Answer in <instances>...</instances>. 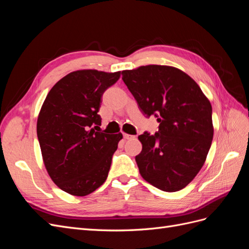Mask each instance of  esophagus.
<instances>
[{
	"mask_svg": "<svg viewBox=\"0 0 249 249\" xmlns=\"http://www.w3.org/2000/svg\"><path fill=\"white\" fill-rule=\"evenodd\" d=\"M124 139H132V138H134V136H132V135L124 134Z\"/></svg>",
	"mask_w": 249,
	"mask_h": 249,
	"instance_id": "1",
	"label": "esophagus"
}]
</instances>
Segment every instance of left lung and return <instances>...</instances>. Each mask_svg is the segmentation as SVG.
Wrapping results in <instances>:
<instances>
[{"label":"left lung","instance_id":"8db88e82","mask_svg":"<svg viewBox=\"0 0 249 249\" xmlns=\"http://www.w3.org/2000/svg\"><path fill=\"white\" fill-rule=\"evenodd\" d=\"M122 74L143 115L160 124L155 134L138 136L142 150L135 160L141 177L162 191L183 189L212 144V106L196 82L176 67L146 65Z\"/></svg>","mask_w":249,"mask_h":249}]
</instances>
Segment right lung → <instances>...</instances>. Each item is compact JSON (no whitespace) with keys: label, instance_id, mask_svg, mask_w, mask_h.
<instances>
[{"label":"right lung","instance_id":"right-lung-1","mask_svg":"<svg viewBox=\"0 0 249 249\" xmlns=\"http://www.w3.org/2000/svg\"><path fill=\"white\" fill-rule=\"evenodd\" d=\"M120 71H77L58 81L37 119V137L51 178L76 196L95 191L107 179L122 133L101 131L102 96Z\"/></svg>","mask_w":249,"mask_h":249}]
</instances>
